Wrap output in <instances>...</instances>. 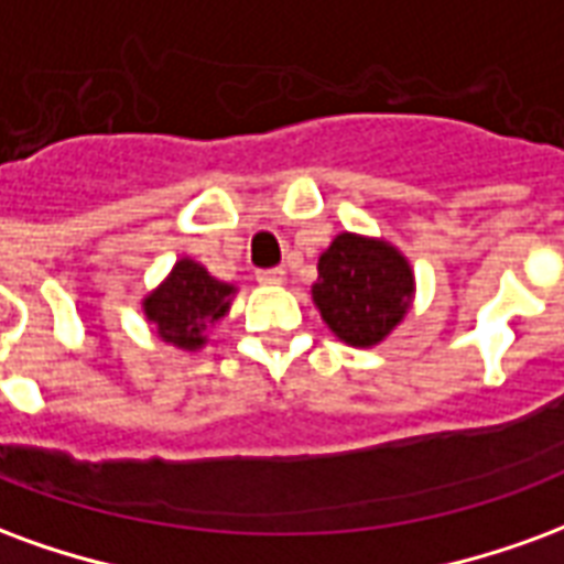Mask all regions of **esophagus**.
<instances>
[{
  "instance_id": "esophagus-1",
  "label": "esophagus",
  "mask_w": 564,
  "mask_h": 564,
  "mask_svg": "<svg viewBox=\"0 0 564 564\" xmlns=\"http://www.w3.org/2000/svg\"><path fill=\"white\" fill-rule=\"evenodd\" d=\"M257 281L259 283H283V269H259Z\"/></svg>"
}]
</instances>
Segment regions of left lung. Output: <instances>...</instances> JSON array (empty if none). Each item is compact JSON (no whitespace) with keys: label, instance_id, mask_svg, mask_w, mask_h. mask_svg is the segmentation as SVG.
Wrapping results in <instances>:
<instances>
[{"label":"left lung","instance_id":"obj_1","mask_svg":"<svg viewBox=\"0 0 564 564\" xmlns=\"http://www.w3.org/2000/svg\"><path fill=\"white\" fill-rule=\"evenodd\" d=\"M314 302L341 341L371 347L390 335L411 307L414 271L387 241L341 232L317 262Z\"/></svg>","mask_w":564,"mask_h":564}]
</instances>
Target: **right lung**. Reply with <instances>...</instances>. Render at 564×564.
<instances>
[{
  "mask_svg": "<svg viewBox=\"0 0 564 564\" xmlns=\"http://www.w3.org/2000/svg\"><path fill=\"white\" fill-rule=\"evenodd\" d=\"M235 286L210 278L193 259H181L160 290L144 299V314L162 341L196 350L205 344V329L226 317Z\"/></svg>",
  "mask_w": 564,
  "mask_h": 564,
  "instance_id": "obj_1",
  "label": "right lung"
}]
</instances>
